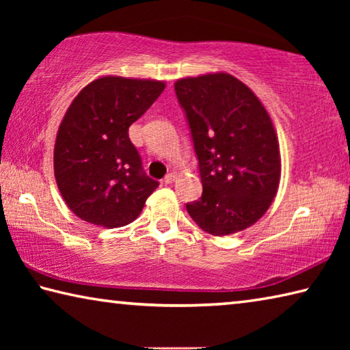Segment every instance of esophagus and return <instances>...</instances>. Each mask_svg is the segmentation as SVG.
Returning <instances> with one entry per match:
<instances>
[{"instance_id": "34e87169", "label": "esophagus", "mask_w": 350, "mask_h": 350, "mask_svg": "<svg viewBox=\"0 0 350 350\" xmlns=\"http://www.w3.org/2000/svg\"><path fill=\"white\" fill-rule=\"evenodd\" d=\"M176 177H177V174L174 173H168L167 176H165V179H163V183H167V185H170V183H173L174 180H176Z\"/></svg>"}]
</instances>
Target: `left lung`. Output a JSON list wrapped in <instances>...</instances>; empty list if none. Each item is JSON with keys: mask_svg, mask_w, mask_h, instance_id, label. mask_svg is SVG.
<instances>
[{"mask_svg": "<svg viewBox=\"0 0 350 350\" xmlns=\"http://www.w3.org/2000/svg\"><path fill=\"white\" fill-rule=\"evenodd\" d=\"M199 161L202 198L187 211L204 232L227 236L259 221L281 179L280 142L254 92L215 72L174 83Z\"/></svg>", "mask_w": 350, "mask_h": 350, "instance_id": "obj_1", "label": "left lung"}]
</instances>
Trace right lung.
Here are the masks:
<instances>
[{
	"instance_id": "obj_1",
	"label": "right lung",
	"mask_w": 350,
	"mask_h": 350,
	"mask_svg": "<svg viewBox=\"0 0 350 350\" xmlns=\"http://www.w3.org/2000/svg\"><path fill=\"white\" fill-rule=\"evenodd\" d=\"M165 81L106 75L79 92L58 128L54 174L75 216L105 228L131 224L159 187L144 173L128 129Z\"/></svg>"
}]
</instances>
